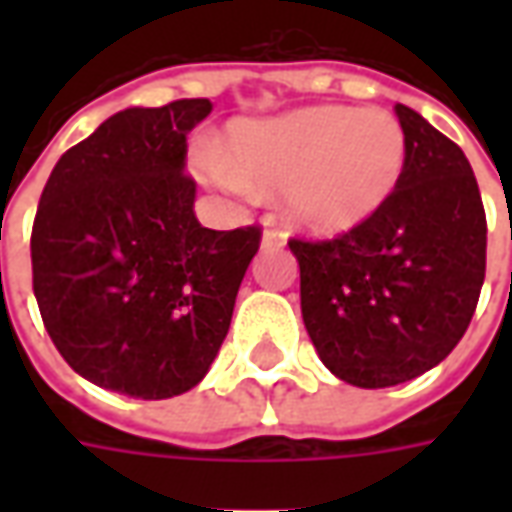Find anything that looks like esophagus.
I'll list each match as a JSON object with an SVG mask.
<instances>
[{"label":"esophagus","mask_w":512,"mask_h":512,"mask_svg":"<svg viewBox=\"0 0 512 512\" xmlns=\"http://www.w3.org/2000/svg\"><path fill=\"white\" fill-rule=\"evenodd\" d=\"M285 241H288V235L282 230H266L263 238H260V246L263 249H279V246H285Z\"/></svg>","instance_id":"obj_1"}]
</instances>
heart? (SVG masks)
<instances>
[{"label": "heart", "instance_id": "obj_1", "mask_svg": "<svg viewBox=\"0 0 512 512\" xmlns=\"http://www.w3.org/2000/svg\"><path fill=\"white\" fill-rule=\"evenodd\" d=\"M406 153V131L386 109L307 106L235 123L227 158L200 150L197 172L230 194H285L290 222L332 238L384 208L403 178Z\"/></svg>", "mask_w": 512, "mask_h": 512}]
</instances>
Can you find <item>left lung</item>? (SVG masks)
Masks as SVG:
<instances>
[{
  "label": "left lung",
  "mask_w": 512,
  "mask_h": 512,
  "mask_svg": "<svg viewBox=\"0 0 512 512\" xmlns=\"http://www.w3.org/2000/svg\"><path fill=\"white\" fill-rule=\"evenodd\" d=\"M408 153L384 208L334 241H290L301 318L345 384L381 389L428 373L472 321L485 279V211L452 139L397 104Z\"/></svg>",
  "instance_id": "left-lung-1"
}]
</instances>
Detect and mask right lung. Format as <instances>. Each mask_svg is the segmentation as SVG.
<instances>
[{
    "instance_id": "1",
    "label": "right lung",
    "mask_w": 512,
    "mask_h": 512,
    "mask_svg": "<svg viewBox=\"0 0 512 512\" xmlns=\"http://www.w3.org/2000/svg\"><path fill=\"white\" fill-rule=\"evenodd\" d=\"M208 98L117 112L62 153L32 227V288L62 359L142 400L189 392L222 348L257 227L194 216L186 136Z\"/></svg>"
}]
</instances>
